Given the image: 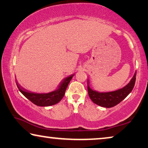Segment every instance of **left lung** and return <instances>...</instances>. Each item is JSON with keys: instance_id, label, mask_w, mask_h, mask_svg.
<instances>
[{"instance_id": "1", "label": "left lung", "mask_w": 148, "mask_h": 148, "mask_svg": "<svg viewBox=\"0 0 148 148\" xmlns=\"http://www.w3.org/2000/svg\"><path fill=\"white\" fill-rule=\"evenodd\" d=\"M136 72L128 84L122 89L106 93H99L92 90L88 84V92L90 99L96 104L104 108H112L125 99L133 90L136 82Z\"/></svg>"}]
</instances>
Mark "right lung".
Returning a JSON list of instances; mask_svg holds the SVG:
<instances>
[{
  "label": "right lung",
  "instance_id": "add662e5",
  "mask_svg": "<svg viewBox=\"0 0 148 148\" xmlns=\"http://www.w3.org/2000/svg\"><path fill=\"white\" fill-rule=\"evenodd\" d=\"M73 76L74 75H70L67 78L64 79L59 85L58 90L48 94H36L30 92L21 87V86L17 82L16 85L20 92L35 105L38 106H49L54 105L58 103L62 99L68 84Z\"/></svg>",
  "mask_w": 148,
  "mask_h": 148
}]
</instances>
